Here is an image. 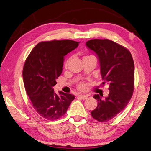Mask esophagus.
<instances>
[{"mask_svg": "<svg viewBox=\"0 0 151 151\" xmlns=\"http://www.w3.org/2000/svg\"><path fill=\"white\" fill-rule=\"evenodd\" d=\"M78 97L79 98H81V99H88V96H86V95H82V94H79V95H78Z\"/></svg>", "mask_w": 151, "mask_h": 151, "instance_id": "34e87169", "label": "esophagus"}]
</instances>
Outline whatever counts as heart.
Returning a JSON list of instances; mask_svg holds the SVG:
<instances>
[{
  "mask_svg": "<svg viewBox=\"0 0 151 151\" xmlns=\"http://www.w3.org/2000/svg\"><path fill=\"white\" fill-rule=\"evenodd\" d=\"M69 61H70V59H67L66 61H65V67H66L67 66H68V63H69ZM85 84H83V83H81V84H80L79 85V87L80 89H83V88H85Z\"/></svg>",
  "mask_w": 151,
  "mask_h": 151,
  "instance_id": "obj_1",
  "label": "heart"
}]
</instances>
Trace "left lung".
<instances>
[{
  "label": "left lung",
  "instance_id": "left-lung-1",
  "mask_svg": "<svg viewBox=\"0 0 151 151\" xmlns=\"http://www.w3.org/2000/svg\"><path fill=\"white\" fill-rule=\"evenodd\" d=\"M86 46L98 55L100 71L104 80L102 85L109 84L110 92L104 99L98 94V106L91 112L93 118L106 122L122 112L127 106L134 88V63L128 49L109 39H92Z\"/></svg>",
  "mask_w": 151,
  "mask_h": 151
}]
</instances>
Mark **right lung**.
<instances>
[{"instance_id": "add662e5", "label": "right lung", "mask_w": 151, "mask_h": 151, "mask_svg": "<svg viewBox=\"0 0 151 151\" xmlns=\"http://www.w3.org/2000/svg\"><path fill=\"white\" fill-rule=\"evenodd\" d=\"M79 42L53 40L39 42L30 52L22 70L25 90L36 112L42 118L55 121L65 114L75 96L53 86L61 74L64 57L76 49Z\"/></svg>"}]
</instances>
